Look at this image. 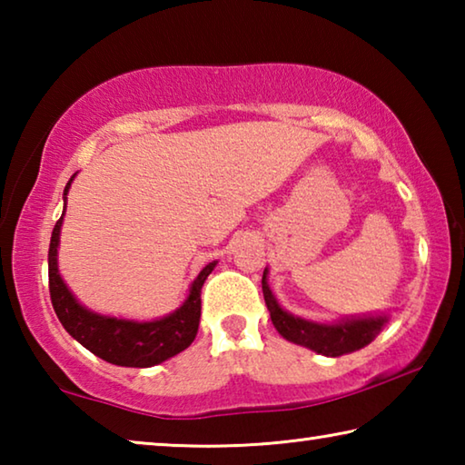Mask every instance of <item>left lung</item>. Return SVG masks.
Returning a JSON list of instances; mask_svg holds the SVG:
<instances>
[{
    "label": "left lung",
    "mask_w": 465,
    "mask_h": 465,
    "mask_svg": "<svg viewBox=\"0 0 465 465\" xmlns=\"http://www.w3.org/2000/svg\"><path fill=\"white\" fill-rule=\"evenodd\" d=\"M266 274H269V269H264L262 274V293L277 332L282 338H287L289 342L308 346V349L316 351L318 355L341 357L346 355V352H355L375 341V336L388 324L385 313H380V316L346 318L334 322V324H318V322L297 318L281 308L277 297L272 295L269 287Z\"/></svg>",
    "instance_id": "1"
}]
</instances>
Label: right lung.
I'll return each mask as SVG.
<instances>
[{
	"label": "right lung",
	"mask_w": 465,
	"mask_h": 465,
	"mask_svg": "<svg viewBox=\"0 0 465 465\" xmlns=\"http://www.w3.org/2000/svg\"><path fill=\"white\" fill-rule=\"evenodd\" d=\"M74 178L75 174L69 178L65 191H63V199L65 201ZM61 223L63 215L54 223L51 235L49 291L54 313H57L63 328L77 342L85 346L96 357L104 359L106 363L121 367H153L162 363V361L178 355V352H183L193 344L196 332H199L201 289L204 285V279L209 277L217 262H209L204 266L199 277L193 281L184 303L176 312L168 313V316L152 322L100 316L96 312L85 310L61 279L57 266Z\"/></svg>",
	"instance_id": "1"
}]
</instances>
